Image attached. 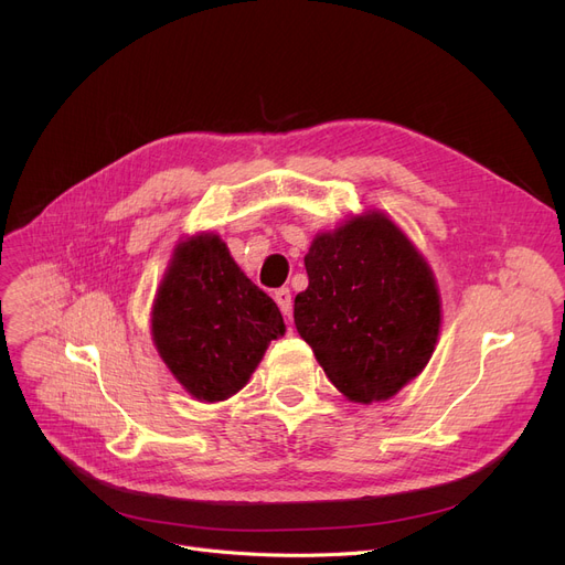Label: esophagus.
Instances as JSON below:
<instances>
[{"label": "esophagus", "instance_id": "obj_1", "mask_svg": "<svg viewBox=\"0 0 565 565\" xmlns=\"http://www.w3.org/2000/svg\"><path fill=\"white\" fill-rule=\"evenodd\" d=\"M275 302L279 305V309H281L284 316H290V311H292V300H290V290H288V288L275 290Z\"/></svg>", "mask_w": 565, "mask_h": 565}]
</instances>
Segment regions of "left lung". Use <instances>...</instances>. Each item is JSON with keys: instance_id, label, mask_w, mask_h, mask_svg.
<instances>
[{"instance_id": "1", "label": "left lung", "mask_w": 565, "mask_h": 565, "mask_svg": "<svg viewBox=\"0 0 565 565\" xmlns=\"http://www.w3.org/2000/svg\"><path fill=\"white\" fill-rule=\"evenodd\" d=\"M305 267L295 328L345 398L387 401L424 371L439 334V292L426 258L387 215L318 233Z\"/></svg>"}]
</instances>
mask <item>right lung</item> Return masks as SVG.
<instances>
[{
  "label": "right lung",
  "instance_id": "1",
  "mask_svg": "<svg viewBox=\"0 0 565 565\" xmlns=\"http://www.w3.org/2000/svg\"><path fill=\"white\" fill-rule=\"evenodd\" d=\"M151 332L173 377L196 401L217 403L245 387L286 324L220 235L201 233L175 247L153 305Z\"/></svg>",
  "mask_w": 565,
  "mask_h": 565
}]
</instances>
